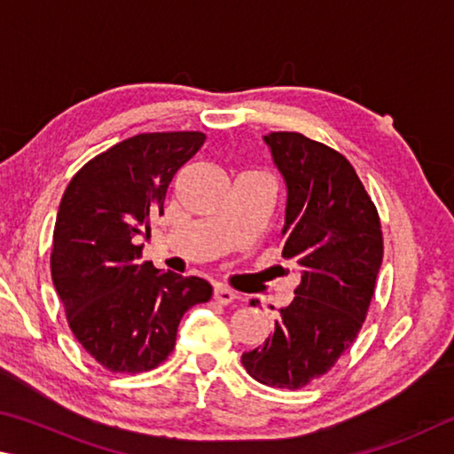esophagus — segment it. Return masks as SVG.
Listing matches in <instances>:
<instances>
[{
  "mask_svg": "<svg viewBox=\"0 0 454 454\" xmlns=\"http://www.w3.org/2000/svg\"><path fill=\"white\" fill-rule=\"evenodd\" d=\"M213 297L221 305H231L235 301V293L231 289L223 287V285H217V287H215V291H213Z\"/></svg>",
  "mask_w": 454,
  "mask_h": 454,
  "instance_id": "34e87169",
  "label": "esophagus"
}]
</instances>
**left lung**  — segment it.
I'll list each match as a JSON object with an SVG mask.
<instances>
[{
  "label": "left lung",
  "mask_w": 454,
  "mask_h": 454,
  "mask_svg": "<svg viewBox=\"0 0 454 454\" xmlns=\"http://www.w3.org/2000/svg\"><path fill=\"white\" fill-rule=\"evenodd\" d=\"M265 143L287 183L283 257L301 267V283L273 337L241 363L259 383L295 391L335 367L359 335L383 263V231L345 155L297 131H273Z\"/></svg>",
  "instance_id": "left-lung-1"
}]
</instances>
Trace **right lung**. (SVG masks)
<instances>
[{"instance_id": "add662e5", "label": "right lung", "mask_w": 454, "mask_h": 454, "mask_svg": "<svg viewBox=\"0 0 454 454\" xmlns=\"http://www.w3.org/2000/svg\"><path fill=\"white\" fill-rule=\"evenodd\" d=\"M205 139L201 131L135 135L87 161L61 197L51 279L74 337L111 372L159 367L187 309L211 299L201 277L143 263L133 241L163 215L173 177Z\"/></svg>"}]
</instances>
